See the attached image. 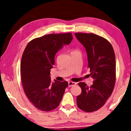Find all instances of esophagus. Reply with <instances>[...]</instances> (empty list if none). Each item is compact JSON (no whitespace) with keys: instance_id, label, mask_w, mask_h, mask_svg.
<instances>
[{"instance_id":"34e87169","label":"esophagus","mask_w":131,"mask_h":131,"mask_svg":"<svg viewBox=\"0 0 131 131\" xmlns=\"http://www.w3.org/2000/svg\"><path fill=\"white\" fill-rule=\"evenodd\" d=\"M76 85V83H74V82H72V81H69L68 83V86L69 87H72V86H74Z\"/></svg>"}]
</instances>
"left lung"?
<instances>
[{
    "label": "left lung",
    "instance_id": "obj_1",
    "mask_svg": "<svg viewBox=\"0 0 131 131\" xmlns=\"http://www.w3.org/2000/svg\"><path fill=\"white\" fill-rule=\"evenodd\" d=\"M76 38L86 49L88 68L94 79L90 87L79 83L81 93L77 96V105L85 112H93L105 105L116 83V57L112 44L107 40L92 33H76Z\"/></svg>",
    "mask_w": 131,
    "mask_h": 131
}]
</instances>
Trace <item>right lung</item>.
<instances>
[{
  "label": "right lung",
  "instance_id": "1",
  "mask_svg": "<svg viewBox=\"0 0 131 131\" xmlns=\"http://www.w3.org/2000/svg\"><path fill=\"white\" fill-rule=\"evenodd\" d=\"M73 39L71 33L48 34L28 43L22 57L21 77L26 96L37 108L48 112L56 108L62 99L66 81L51 82L50 69L55 55Z\"/></svg>",
  "mask_w": 131,
  "mask_h": 131
}]
</instances>
